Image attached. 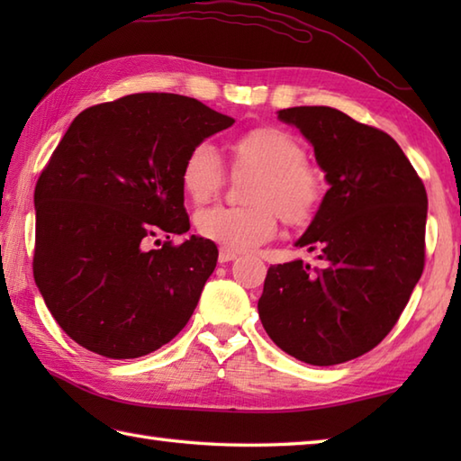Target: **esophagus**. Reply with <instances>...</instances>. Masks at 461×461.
<instances>
[{
  "label": "esophagus",
  "instance_id": "esophagus-1",
  "mask_svg": "<svg viewBox=\"0 0 461 461\" xmlns=\"http://www.w3.org/2000/svg\"><path fill=\"white\" fill-rule=\"evenodd\" d=\"M233 259H238V253H233V251H228V249L220 248V256H218V261H220V263H228V261H233Z\"/></svg>",
  "mask_w": 461,
  "mask_h": 461
}]
</instances>
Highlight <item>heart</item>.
<instances>
[{
  "instance_id": "obj_1",
  "label": "heart",
  "mask_w": 461,
  "mask_h": 461,
  "mask_svg": "<svg viewBox=\"0 0 461 461\" xmlns=\"http://www.w3.org/2000/svg\"><path fill=\"white\" fill-rule=\"evenodd\" d=\"M233 160L240 168L259 172L249 194L251 208L202 210L195 218L200 236L228 251H251L269 241L277 231V213L289 223L312 218L322 198L317 172L305 164L303 144L291 132L266 126L233 142ZM223 160L208 140L194 144L185 154L180 182L185 195L203 203L220 192L223 184Z\"/></svg>"
}]
</instances>
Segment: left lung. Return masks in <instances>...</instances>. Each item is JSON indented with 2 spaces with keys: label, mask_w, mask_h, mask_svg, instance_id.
<instances>
[{
  "label": "left lung",
  "mask_w": 461,
  "mask_h": 461,
  "mask_svg": "<svg viewBox=\"0 0 461 461\" xmlns=\"http://www.w3.org/2000/svg\"><path fill=\"white\" fill-rule=\"evenodd\" d=\"M277 119L312 144L330 185L295 241L325 266H271L259 319L287 355L340 365L393 330L422 276L426 188L393 136L375 126L330 106H293Z\"/></svg>",
  "instance_id": "1"
}]
</instances>
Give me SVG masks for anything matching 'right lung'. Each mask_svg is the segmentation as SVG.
<instances>
[{"label":"right lung","mask_w":461,"mask_h":461,"mask_svg":"<svg viewBox=\"0 0 461 461\" xmlns=\"http://www.w3.org/2000/svg\"><path fill=\"white\" fill-rule=\"evenodd\" d=\"M236 122L190 96L136 93L68 126L35 185L33 277L68 337L139 358L190 321L218 248L192 236L180 172L194 144ZM158 245V249H154Z\"/></svg>","instance_id":"obj_1"}]
</instances>
